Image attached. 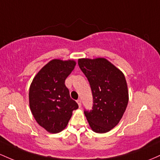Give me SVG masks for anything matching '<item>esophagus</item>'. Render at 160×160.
Returning <instances> with one entry per match:
<instances>
[{
    "instance_id": "1",
    "label": "esophagus",
    "mask_w": 160,
    "mask_h": 160,
    "mask_svg": "<svg viewBox=\"0 0 160 160\" xmlns=\"http://www.w3.org/2000/svg\"><path fill=\"white\" fill-rule=\"evenodd\" d=\"M76 102L78 104V107H81V106H82V100H81L80 99H78V100H76Z\"/></svg>"
}]
</instances>
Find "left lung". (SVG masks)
Segmentation results:
<instances>
[{
    "instance_id": "8db88e82",
    "label": "left lung",
    "mask_w": 160,
    "mask_h": 160,
    "mask_svg": "<svg viewBox=\"0 0 160 160\" xmlns=\"http://www.w3.org/2000/svg\"><path fill=\"white\" fill-rule=\"evenodd\" d=\"M78 63L92 92V109L84 110L90 127L97 133L108 132L119 122L128 105L125 75L104 58L79 59Z\"/></svg>"
}]
</instances>
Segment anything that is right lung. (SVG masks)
Masks as SVG:
<instances>
[{
	"label": "right lung",
	"mask_w": 160,
	"mask_h": 160,
	"mask_svg": "<svg viewBox=\"0 0 160 160\" xmlns=\"http://www.w3.org/2000/svg\"><path fill=\"white\" fill-rule=\"evenodd\" d=\"M75 66L73 60L50 61L38 72L30 86L28 97L32 115L51 133L63 130L72 111L78 108L65 85L66 78Z\"/></svg>",
	"instance_id": "add662e5"
}]
</instances>
